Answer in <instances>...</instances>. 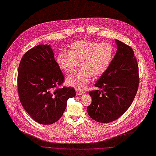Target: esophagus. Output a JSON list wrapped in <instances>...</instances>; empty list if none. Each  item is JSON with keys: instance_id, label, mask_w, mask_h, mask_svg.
<instances>
[{"instance_id": "esophagus-1", "label": "esophagus", "mask_w": 156, "mask_h": 156, "mask_svg": "<svg viewBox=\"0 0 156 156\" xmlns=\"http://www.w3.org/2000/svg\"><path fill=\"white\" fill-rule=\"evenodd\" d=\"M76 95H77V96H79V95H81V94L83 93V92L81 91H80V90H77L76 91Z\"/></svg>"}]
</instances>
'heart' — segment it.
Segmentation results:
<instances>
[{
    "mask_svg": "<svg viewBox=\"0 0 156 156\" xmlns=\"http://www.w3.org/2000/svg\"><path fill=\"white\" fill-rule=\"evenodd\" d=\"M114 48L106 42L98 43L91 40L74 42L66 51H61L55 58L58 68L65 74L72 72L78 63L80 68L66 77V84L78 89H84L94 78L103 75L110 65Z\"/></svg>",
    "mask_w": 156,
    "mask_h": 156,
    "instance_id": "heart-1",
    "label": "heart"
}]
</instances>
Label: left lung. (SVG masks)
I'll list each match as a JSON object with an SVG mask.
<instances>
[{
  "label": "left lung",
  "mask_w": 156,
  "mask_h": 156,
  "mask_svg": "<svg viewBox=\"0 0 156 156\" xmlns=\"http://www.w3.org/2000/svg\"><path fill=\"white\" fill-rule=\"evenodd\" d=\"M117 51L105 73L90 91L92 98L88 114L94 121L108 123L118 119L132 104L139 86V68L129 46L115 40Z\"/></svg>",
  "instance_id": "obj_1"
}]
</instances>
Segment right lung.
<instances>
[{
  "label": "right lung",
  "mask_w": 156,
  "mask_h": 156,
  "mask_svg": "<svg viewBox=\"0 0 156 156\" xmlns=\"http://www.w3.org/2000/svg\"><path fill=\"white\" fill-rule=\"evenodd\" d=\"M63 80L50 45L35 46L24 54L19 66L18 92L21 104L34 121L51 124L62 116L67 100L76 95L72 88L55 89Z\"/></svg>",
  "instance_id": "1"
}]
</instances>
